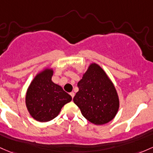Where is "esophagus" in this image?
Wrapping results in <instances>:
<instances>
[{"label": "esophagus", "mask_w": 153, "mask_h": 153, "mask_svg": "<svg viewBox=\"0 0 153 153\" xmlns=\"http://www.w3.org/2000/svg\"><path fill=\"white\" fill-rule=\"evenodd\" d=\"M70 95H71V97H72V98H73L74 96H75V93H74L73 91H72V92H70Z\"/></svg>", "instance_id": "obj_1"}]
</instances>
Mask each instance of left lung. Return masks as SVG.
Listing matches in <instances>:
<instances>
[{"label": "left lung", "instance_id": "1", "mask_svg": "<svg viewBox=\"0 0 153 153\" xmlns=\"http://www.w3.org/2000/svg\"><path fill=\"white\" fill-rule=\"evenodd\" d=\"M78 86L73 101L88 121L101 125L114 118L120 99L113 82L99 64H89Z\"/></svg>", "mask_w": 153, "mask_h": 153}]
</instances>
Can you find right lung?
<instances>
[{
  "mask_svg": "<svg viewBox=\"0 0 153 153\" xmlns=\"http://www.w3.org/2000/svg\"><path fill=\"white\" fill-rule=\"evenodd\" d=\"M53 69L45 67L30 82L25 94V105L36 121L46 123L53 120L72 97L59 85L53 83Z\"/></svg>",
  "mask_w": 153,
  "mask_h": 153,
  "instance_id": "obj_1",
  "label": "right lung"
}]
</instances>
